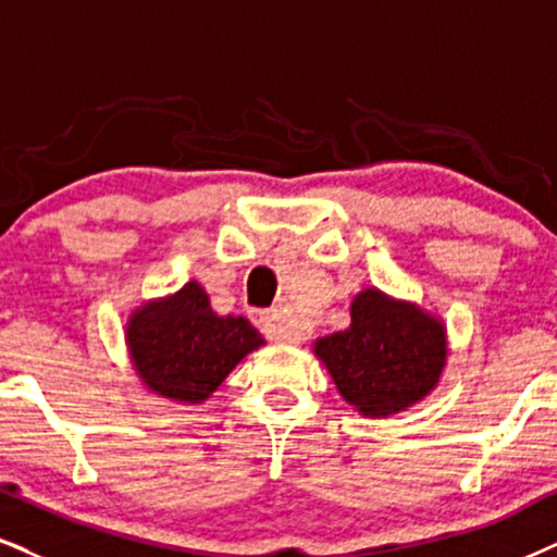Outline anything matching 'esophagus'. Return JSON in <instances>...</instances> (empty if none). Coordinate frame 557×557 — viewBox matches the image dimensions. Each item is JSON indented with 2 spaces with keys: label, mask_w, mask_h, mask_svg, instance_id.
I'll list each match as a JSON object with an SVG mask.
<instances>
[{
  "label": "esophagus",
  "mask_w": 557,
  "mask_h": 557,
  "mask_svg": "<svg viewBox=\"0 0 557 557\" xmlns=\"http://www.w3.org/2000/svg\"><path fill=\"white\" fill-rule=\"evenodd\" d=\"M252 322L263 331L268 341H294V335L286 333L276 310H252Z\"/></svg>",
  "instance_id": "obj_1"
}]
</instances>
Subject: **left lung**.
Here are the masks:
<instances>
[{
    "label": "left lung",
    "instance_id": "left-lung-1",
    "mask_svg": "<svg viewBox=\"0 0 557 557\" xmlns=\"http://www.w3.org/2000/svg\"><path fill=\"white\" fill-rule=\"evenodd\" d=\"M338 393L363 416L405 410L434 389L446 359L442 322L413 305L367 289L351 305V327L320 338Z\"/></svg>",
    "mask_w": 557,
    "mask_h": 557
}]
</instances>
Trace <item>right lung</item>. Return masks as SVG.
Instances as JSON below:
<instances>
[{"mask_svg":"<svg viewBox=\"0 0 557 557\" xmlns=\"http://www.w3.org/2000/svg\"><path fill=\"white\" fill-rule=\"evenodd\" d=\"M128 348L147 387L177 403H201L237 361L263 343L245 318H219L196 281L152 301L128 322Z\"/></svg>","mask_w":557,"mask_h":557,"instance_id":"right-lung-1","label":"right lung"}]
</instances>
